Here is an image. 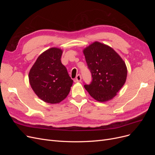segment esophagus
I'll return each instance as SVG.
<instances>
[{
    "label": "esophagus",
    "mask_w": 155,
    "mask_h": 155,
    "mask_svg": "<svg viewBox=\"0 0 155 155\" xmlns=\"http://www.w3.org/2000/svg\"><path fill=\"white\" fill-rule=\"evenodd\" d=\"M81 81V76L80 74H78L76 76V79H75V81L76 82H80Z\"/></svg>",
    "instance_id": "1"
}]
</instances>
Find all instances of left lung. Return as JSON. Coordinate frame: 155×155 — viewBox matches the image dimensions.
<instances>
[{
  "label": "left lung",
  "instance_id": "8db88e82",
  "mask_svg": "<svg viewBox=\"0 0 155 155\" xmlns=\"http://www.w3.org/2000/svg\"><path fill=\"white\" fill-rule=\"evenodd\" d=\"M83 51L92 78L90 85L84 87L97 101L112 100L126 81L127 68L124 61L113 48L97 41Z\"/></svg>",
  "mask_w": 155,
  "mask_h": 155
}]
</instances>
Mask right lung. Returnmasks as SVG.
I'll use <instances>...</instances> for the list:
<instances>
[{"mask_svg": "<svg viewBox=\"0 0 155 155\" xmlns=\"http://www.w3.org/2000/svg\"><path fill=\"white\" fill-rule=\"evenodd\" d=\"M63 50L50 48L42 53L31 68L29 82L35 94L43 101L59 104L67 97L73 80L61 61Z\"/></svg>", "mask_w": 155, "mask_h": 155, "instance_id": "right-lung-1", "label": "right lung"}]
</instances>
